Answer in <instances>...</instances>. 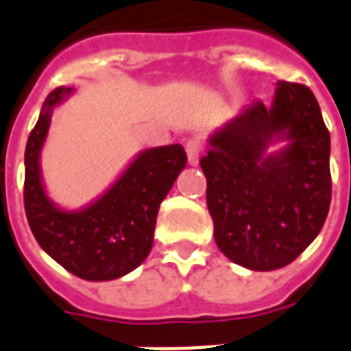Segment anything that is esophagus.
Masks as SVG:
<instances>
[{"label": "esophagus", "mask_w": 351, "mask_h": 351, "mask_svg": "<svg viewBox=\"0 0 351 351\" xmlns=\"http://www.w3.org/2000/svg\"><path fill=\"white\" fill-rule=\"evenodd\" d=\"M186 157H189V165L196 166L197 160H199V155H202V144L196 141V138H191L186 142Z\"/></svg>", "instance_id": "obj_1"}]
</instances>
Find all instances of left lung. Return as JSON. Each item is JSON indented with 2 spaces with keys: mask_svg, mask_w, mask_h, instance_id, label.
<instances>
[{
  "mask_svg": "<svg viewBox=\"0 0 351 351\" xmlns=\"http://www.w3.org/2000/svg\"><path fill=\"white\" fill-rule=\"evenodd\" d=\"M329 152L315 94L298 83L279 81L272 104L254 101L216 129L199 165L220 252L257 272L296 259L328 216Z\"/></svg>",
  "mask_w": 351,
  "mask_h": 351,
  "instance_id": "left-lung-1",
  "label": "left lung"
}]
</instances>
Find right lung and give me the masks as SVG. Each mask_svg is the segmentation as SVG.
Returning a JSON list of instances; mask_svg holds the SVG:
<instances>
[{
	"instance_id": "add662e5",
	"label": "right lung",
	"mask_w": 351,
	"mask_h": 351,
	"mask_svg": "<svg viewBox=\"0 0 351 351\" xmlns=\"http://www.w3.org/2000/svg\"><path fill=\"white\" fill-rule=\"evenodd\" d=\"M73 88L59 86L42 105L25 146L23 204L29 228L51 259L86 281H110L133 272L154 246L160 202L186 166L181 144L142 149L99 197L75 210L47 196L40 154L51 114Z\"/></svg>"
}]
</instances>
